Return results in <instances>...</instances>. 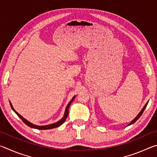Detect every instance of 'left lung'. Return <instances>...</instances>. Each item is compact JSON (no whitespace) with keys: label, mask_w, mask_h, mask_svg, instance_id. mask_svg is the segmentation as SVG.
I'll list each match as a JSON object with an SVG mask.
<instances>
[{"label":"left lung","mask_w":157,"mask_h":157,"mask_svg":"<svg viewBox=\"0 0 157 157\" xmlns=\"http://www.w3.org/2000/svg\"><path fill=\"white\" fill-rule=\"evenodd\" d=\"M147 103H148V102H147V103H146V104H145V105L144 106V107H143V108L142 109V110L141 111H140V113H139V114H138V116L136 117V118H135L134 119V120H133L132 122H131V123H130L129 124H128V125H130V124H133V123H135V122H136L137 120H138V119H139V118H140V116H141L142 115V113H143V111H144V110H145V109L146 108V107H147Z\"/></svg>","instance_id":"obj_1"}]
</instances>
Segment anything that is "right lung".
<instances>
[{"instance_id":"add662e5","label":"right lung","mask_w":157,"mask_h":157,"mask_svg":"<svg viewBox=\"0 0 157 157\" xmlns=\"http://www.w3.org/2000/svg\"><path fill=\"white\" fill-rule=\"evenodd\" d=\"M75 96H74L72 100H71L70 102H69V103L67 105V107H66V110H65V113H64V116H63V118L61 119L60 121H59L58 122H57V123H53V124H47V125H44V126H38V125H35V124H34L33 123H30V122L28 121L26 119H25L24 118H23V116H21L19 113H17V111H15V109L14 108H13L12 107V103L10 102V106H11V107L12 109V110L14 111V112L17 113V115L19 117V118L21 119V120L23 121V123H24L25 124H27L28 126H29L30 127H31V128H34V129H52V128H55V127H59L61 124H62L63 123H64L66 118H67V116L68 115V109H69V107H70V105L71 103H72V102L73 101V100L75 99Z\"/></svg>"}]
</instances>
